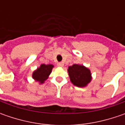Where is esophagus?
<instances>
[{
  "mask_svg": "<svg viewBox=\"0 0 125 125\" xmlns=\"http://www.w3.org/2000/svg\"><path fill=\"white\" fill-rule=\"evenodd\" d=\"M58 67H62L64 66V63L63 62H58Z\"/></svg>",
  "mask_w": 125,
  "mask_h": 125,
  "instance_id": "esophagus-1",
  "label": "esophagus"
}]
</instances>
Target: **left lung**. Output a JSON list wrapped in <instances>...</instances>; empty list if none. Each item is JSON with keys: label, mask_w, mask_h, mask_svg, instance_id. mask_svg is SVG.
<instances>
[{"label": "left lung", "mask_w": 125, "mask_h": 125, "mask_svg": "<svg viewBox=\"0 0 125 125\" xmlns=\"http://www.w3.org/2000/svg\"><path fill=\"white\" fill-rule=\"evenodd\" d=\"M67 71L71 82L77 87H85L91 81L90 70L83 65L74 64L70 66Z\"/></svg>", "instance_id": "1"}]
</instances>
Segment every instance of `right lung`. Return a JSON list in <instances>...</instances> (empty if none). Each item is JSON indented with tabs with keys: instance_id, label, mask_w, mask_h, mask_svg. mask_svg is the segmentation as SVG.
Segmentation results:
<instances>
[{
	"instance_id": "obj_1",
	"label": "right lung",
	"mask_w": 125,
	"mask_h": 125,
	"mask_svg": "<svg viewBox=\"0 0 125 125\" xmlns=\"http://www.w3.org/2000/svg\"><path fill=\"white\" fill-rule=\"evenodd\" d=\"M53 65L49 64L44 65L42 64L40 67H38L35 71L32 73V78L36 81H38L40 84L43 83L46 80L48 79L49 76L50 75Z\"/></svg>"
}]
</instances>
